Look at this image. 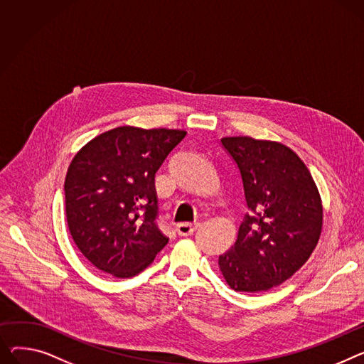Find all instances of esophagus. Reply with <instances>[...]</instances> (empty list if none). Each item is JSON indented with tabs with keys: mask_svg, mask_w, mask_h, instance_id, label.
<instances>
[{
	"mask_svg": "<svg viewBox=\"0 0 364 364\" xmlns=\"http://www.w3.org/2000/svg\"><path fill=\"white\" fill-rule=\"evenodd\" d=\"M198 228V223H180L176 225V231L178 235H191Z\"/></svg>",
	"mask_w": 364,
	"mask_h": 364,
	"instance_id": "esophagus-1",
	"label": "esophagus"
}]
</instances>
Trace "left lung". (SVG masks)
<instances>
[{"mask_svg": "<svg viewBox=\"0 0 364 364\" xmlns=\"http://www.w3.org/2000/svg\"><path fill=\"white\" fill-rule=\"evenodd\" d=\"M221 144L237 165L247 213L218 264L235 291H268L291 278L316 247L319 191L303 161L278 141L238 136Z\"/></svg>", "mask_w": 364, "mask_h": 364, "instance_id": "obj_1", "label": "left lung"}]
</instances>
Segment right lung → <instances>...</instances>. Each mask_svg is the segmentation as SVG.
<instances>
[{"label":"right lung","mask_w":364,"mask_h":364,"mask_svg":"<svg viewBox=\"0 0 364 364\" xmlns=\"http://www.w3.org/2000/svg\"><path fill=\"white\" fill-rule=\"evenodd\" d=\"M184 136L183 130L117 127L73 158L64 183L67 224L95 268L132 278L165 247L155 174Z\"/></svg>","instance_id":"right-lung-1"}]
</instances>
